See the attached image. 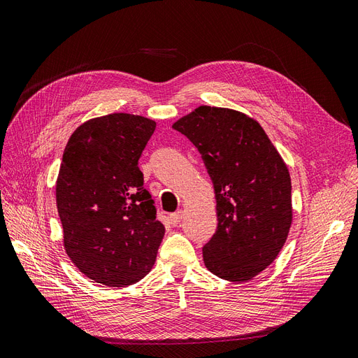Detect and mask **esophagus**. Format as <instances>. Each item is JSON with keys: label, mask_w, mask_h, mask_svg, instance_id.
<instances>
[{"label": "esophagus", "mask_w": 358, "mask_h": 358, "mask_svg": "<svg viewBox=\"0 0 358 358\" xmlns=\"http://www.w3.org/2000/svg\"><path fill=\"white\" fill-rule=\"evenodd\" d=\"M182 218H183V212L178 210V212L170 215V222H171V225H178L182 221Z\"/></svg>", "instance_id": "34e87169"}]
</instances>
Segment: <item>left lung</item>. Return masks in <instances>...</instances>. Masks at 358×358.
Masks as SVG:
<instances>
[{
	"instance_id": "left-lung-1",
	"label": "left lung",
	"mask_w": 358,
	"mask_h": 358,
	"mask_svg": "<svg viewBox=\"0 0 358 358\" xmlns=\"http://www.w3.org/2000/svg\"><path fill=\"white\" fill-rule=\"evenodd\" d=\"M199 149L213 182L218 227L203 246L213 275L245 282L273 263L292 220L285 162L257 121L200 106L173 124Z\"/></svg>"
}]
</instances>
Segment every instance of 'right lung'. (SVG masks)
<instances>
[{
    "label": "right lung",
    "instance_id": "obj_1",
    "mask_svg": "<svg viewBox=\"0 0 358 358\" xmlns=\"http://www.w3.org/2000/svg\"><path fill=\"white\" fill-rule=\"evenodd\" d=\"M157 124L112 113L71 134L57 180L64 248L95 282L128 287L152 268L164 237L138 159Z\"/></svg>",
    "mask_w": 358,
    "mask_h": 358
}]
</instances>
